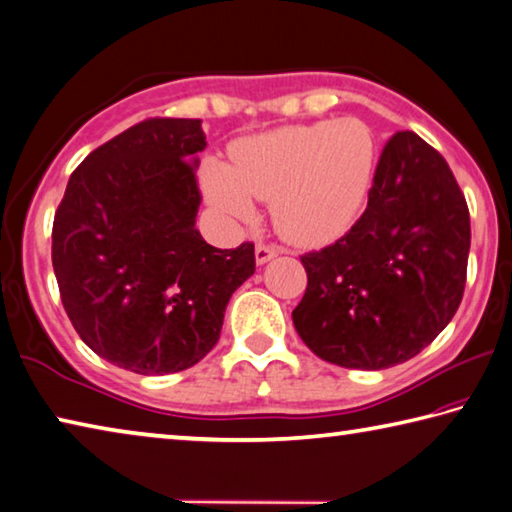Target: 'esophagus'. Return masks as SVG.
<instances>
[{"label":"esophagus","instance_id":"1","mask_svg":"<svg viewBox=\"0 0 512 512\" xmlns=\"http://www.w3.org/2000/svg\"><path fill=\"white\" fill-rule=\"evenodd\" d=\"M282 253L280 246H273V244H257L255 248V259L257 264H266L268 259H273Z\"/></svg>","mask_w":512,"mask_h":512}]
</instances>
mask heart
<instances>
[{"instance_id":"1","label":"heart","mask_w":512,"mask_h":512,"mask_svg":"<svg viewBox=\"0 0 512 512\" xmlns=\"http://www.w3.org/2000/svg\"><path fill=\"white\" fill-rule=\"evenodd\" d=\"M377 140L361 119L282 126L244 137L230 164L205 162L207 201L232 219H250L253 201L273 207L275 228L296 244L341 237L368 194Z\"/></svg>"}]
</instances>
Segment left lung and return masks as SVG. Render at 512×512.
<instances>
[{"label":"left lung","instance_id":"left-lung-1","mask_svg":"<svg viewBox=\"0 0 512 512\" xmlns=\"http://www.w3.org/2000/svg\"><path fill=\"white\" fill-rule=\"evenodd\" d=\"M470 210L449 164L411 131L379 155L368 207L341 239L300 257L293 325L316 357L384 370L413 359L463 300Z\"/></svg>","mask_w":512,"mask_h":512}]
</instances>
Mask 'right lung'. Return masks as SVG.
<instances>
[{
    "label": "right lung",
    "instance_id": "1",
    "mask_svg": "<svg viewBox=\"0 0 512 512\" xmlns=\"http://www.w3.org/2000/svg\"><path fill=\"white\" fill-rule=\"evenodd\" d=\"M201 119H144L69 176L51 230L60 300L83 343L137 375L192 368L255 273V244L214 248L196 230Z\"/></svg>",
    "mask_w": 512,
    "mask_h": 512
}]
</instances>
